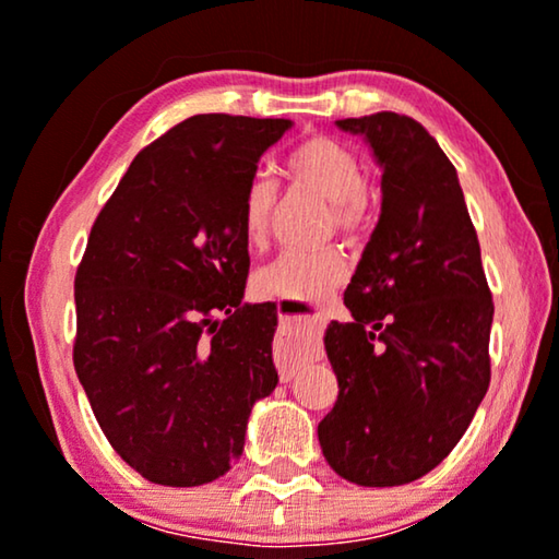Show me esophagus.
<instances>
[{"label":"esophagus","mask_w":559,"mask_h":559,"mask_svg":"<svg viewBox=\"0 0 559 559\" xmlns=\"http://www.w3.org/2000/svg\"><path fill=\"white\" fill-rule=\"evenodd\" d=\"M287 325L274 343V361H277L280 377L289 381L310 358H318V335L323 320L318 316H293L285 318Z\"/></svg>","instance_id":"1"}]
</instances>
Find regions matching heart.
<instances>
[{"label":"heart","instance_id":"1","mask_svg":"<svg viewBox=\"0 0 559 559\" xmlns=\"http://www.w3.org/2000/svg\"><path fill=\"white\" fill-rule=\"evenodd\" d=\"M282 173L295 186L331 203L335 226L343 234L354 236L366 224V175L358 157L346 144L331 136H308L297 144L282 163ZM272 211V193L262 180H251L241 198V228L243 239L251 247L266 239ZM348 264L341 251H282V254L262 266L251 280V289L262 300H293L320 302L346 282Z\"/></svg>","mask_w":559,"mask_h":559}]
</instances>
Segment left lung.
Returning <instances> with one entry per match:
<instances>
[{
  "instance_id": "8db88e82",
  "label": "left lung",
  "mask_w": 559,
  "mask_h": 559,
  "mask_svg": "<svg viewBox=\"0 0 559 559\" xmlns=\"http://www.w3.org/2000/svg\"><path fill=\"white\" fill-rule=\"evenodd\" d=\"M381 167V216L325 328L338 400L318 425L331 468L358 486H404L445 461L484 402L493 302L457 173L415 119L335 121Z\"/></svg>"
}]
</instances>
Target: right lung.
<instances>
[{
    "label": "right lung",
    "instance_id": "add662e5",
    "mask_svg": "<svg viewBox=\"0 0 559 559\" xmlns=\"http://www.w3.org/2000/svg\"><path fill=\"white\" fill-rule=\"evenodd\" d=\"M287 129L228 114L180 121L132 159L91 228L73 366L106 440L152 484L224 476L251 407L280 381L277 310L241 302V198Z\"/></svg>",
    "mask_w": 559,
    "mask_h": 559
}]
</instances>
